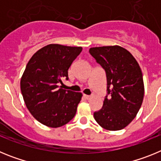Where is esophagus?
<instances>
[{"mask_svg": "<svg viewBox=\"0 0 161 161\" xmlns=\"http://www.w3.org/2000/svg\"><path fill=\"white\" fill-rule=\"evenodd\" d=\"M84 97H85V99H90L91 98V97L92 96H90V95H84Z\"/></svg>", "mask_w": 161, "mask_h": 161, "instance_id": "1", "label": "esophagus"}]
</instances>
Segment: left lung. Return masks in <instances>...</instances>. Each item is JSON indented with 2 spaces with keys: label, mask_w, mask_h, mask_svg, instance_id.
Wrapping results in <instances>:
<instances>
[{
  "label": "left lung",
  "mask_w": 161,
  "mask_h": 161,
  "mask_svg": "<svg viewBox=\"0 0 161 161\" xmlns=\"http://www.w3.org/2000/svg\"><path fill=\"white\" fill-rule=\"evenodd\" d=\"M89 53L105 70L107 80V95L102 109L93 114L95 120L106 130H122L136 118L143 102L140 67L122 47H92Z\"/></svg>",
  "instance_id": "left-lung-1"
}]
</instances>
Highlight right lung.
Returning a JSON list of instances; mask_svg holds the SVG:
<instances>
[{"label":"right lung","mask_w":161,"mask_h":161,"mask_svg":"<svg viewBox=\"0 0 161 161\" xmlns=\"http://www.w3.org/2000/svg\"><path fill=\"white\" fill-rule=\"evenodd\" d=\"M81 47L49 44L33 55L21 79L25 106L39 123L59 127L72 120L82 93L59 87L68 80V68L81 52Z\"/></svg>","instance_id":"obj_1"}]
</instances>
